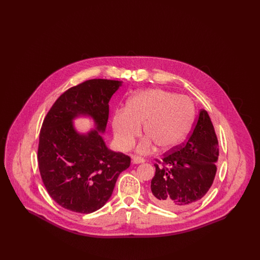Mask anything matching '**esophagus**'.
<instances>
[{"instance_id": "obj_1", "label": "esophagus", "mask_w": 260, "mask_h": 260, "mask_svg": "<svg viewBox=\"0 0 260 260\" xmlns=\"http://www.w3.org/2000/svg\"><path fill=\"white\" fill-rule=\"evenodd\" d=\"M144 161H145V160L141 157H138V156L133 157V164H142Z\"/></svg>"}]
</instances>
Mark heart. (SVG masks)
<instances>
[{
  "instance_id": "1",
  "label": "heart",
  "mask_w": 260,
  "mask_h": 260,
  "mask_svg": "<svg viewBox=\"0 0 260 260\" xmlns=\"http://www.w3.org/2000/svg\"><path fill=\"white\" fill-rule=\"evenodd\" d=\"M195 117L191 99L160 88L145 89L128 99L126 108L116 110L112 128L117 146L127 150L141 134V124L147 136L137 150L147 153L157 144L161 150H171L188 136Z\"/></svg>"
}]
</instances>
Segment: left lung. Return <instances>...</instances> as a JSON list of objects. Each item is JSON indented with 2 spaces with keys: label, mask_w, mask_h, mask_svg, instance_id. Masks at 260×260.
Wrapping results in <instances>:
<instances>
[{
  "label": "left lung",
  "mask_w": 260,
  "mask_h": 260,
  "mask_svg": "<svg viewBox=\"0 0 260 260\" xmlns=\"http://www.w3.org/2000/svg\"><path fill=\"white\" fill-rule=\"evenodd\" d=\"M219 150L208 112L202 109L198 121L182 145L164 155L151 180L149 198L171 210H184L203 198L212 185Z\"/></svg>",
  "instance_id": "obj_1"
}]
</instances>
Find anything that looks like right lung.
<instances>
[{
  "label": "right lung",
  "instance_id": "1",
  "mask_svg": "<svg viewBox=\"0 0 260 260\" xmlns=\"http://www.w3.org/2000/svg\"><path fill=\"white\" fill-rule=\"evenodd\" d=\"M123 82L93 79L71 87L54 102L40 132L38 162L49 195L66 210L91 213L111 197L131 158L106 146L102 136L109 101ZM89 116L95 128L79 133L74 119Z\"/></svg>",
  "mask_w": 260,
  "mask_h": 260
}]
</instances>
